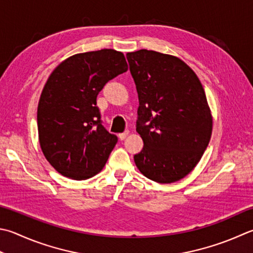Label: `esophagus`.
Listing matches in <instances>:
<instances>
[{"label":"esophagus","instance_id":"esophagus-1","mask_svg":"<svg viewBox=\"0 0 253 253\" xmlns=\"http://www.w3.org/2000/svg\"><path fill=\"white\" fill-rule=\"evenodd\" d=\"M127 135H128V131L120 133V134H119V139H120L121 141H123V140H126V137Z\"/></svg>","mask_w":253,"mask_h":253}]
</instances>
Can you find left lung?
<instances>
[{
    "mask_svg": "<svg viewBox=\"0 0 253 253\" xmlns=\"http://www.w3.org/2000/svg\"><path fill=\"white\" fill-rule=\"evenodd\" d=\"M139 96L136 132L144 146L136 168L160 184L177 182L198 164L212 132L201 80L178 57L155 50L127 52Z\"/></svg>",
    "mask_w": 253,
    "mask_h": 253,
    "instance_id": "obj_1",
    "label": "left lung"
}]
</instances>
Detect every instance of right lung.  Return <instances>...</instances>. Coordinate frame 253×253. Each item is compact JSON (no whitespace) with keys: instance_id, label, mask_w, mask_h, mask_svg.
Returning <instances> with one entry per match:
<instances>
[{"instance_id":"obj_1","label":"right lung","mask_w":253,"mask_h":253,"mask_svg":"<svg viewBox=\"0 0 253 253\" xmlns=\"http://www.w3.org/2000/svg\"><path fill=\"white\" fill-rule=\"evenodd\" d=\"M126 70L125 55L114 49L73 55L52 70L38 101L37 127L42 154L59 174L87 179L106 165L118 139L101 125L97 96Z\"/></svg>"}]
</instances>
